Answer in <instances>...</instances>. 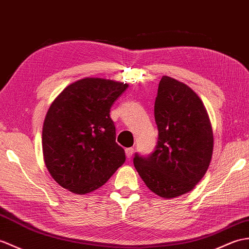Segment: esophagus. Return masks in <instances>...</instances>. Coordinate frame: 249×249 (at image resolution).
Wrapping results in <instances>:
<instances>
[{
	"label": "esophagus",
	"mask_w": 249,
	"mask_h": 249,
	"mask_svg": "<svg viewBox=\"0 0 249 249\" xmlns=\"http://www.w3.org/2000/svg\"><path fill=\"white\" fill-rule=\"evenodd\" d=\"M125 153H126V156H127V158H131V156H132V154H134V148L132 147H128V148H126L125 149Z\"/></svg>",
	"instance_id": "obj_1"
}]
</instances>
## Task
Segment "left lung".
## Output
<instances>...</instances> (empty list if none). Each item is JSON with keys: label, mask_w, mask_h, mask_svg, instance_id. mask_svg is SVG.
<instances>
[{"label": "left lung", "mask_w": 249, "mask_h": 249, "mask_svg": "<svg viewBox=\"0 0 249 249\" xmlns=\"http://www.w3.org/2000/svg\"><path fill=\"white\" fill-rule=\"evenodd\" d=\"M158 142L148 157L134 164L146 187L164 198L190 192L204 177L213 152L209 117L198 95L186 84L161 78L155 102Z\"/></svg>", "instance_id": "obj_1"}]
</instances>
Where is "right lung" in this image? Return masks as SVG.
<instances>
[{
  "instance_id": "add662e5",
  "label": "right lung",
  "mask_w": 249,
  "mask_h": 249,
  "mask_svg": "<svg viewBox=\"0 0 249 249\" xmlns=\"http://www.w3.org/2000/svg\"><path fill=\"white\" fill-rule=\"evenodd\" d=\"M127 87L86 77L69 85L52 103L43 123L42 151L46 169L62 188L90 193L125 162L109 112Z\"/></svg>"
}]
</instances>
